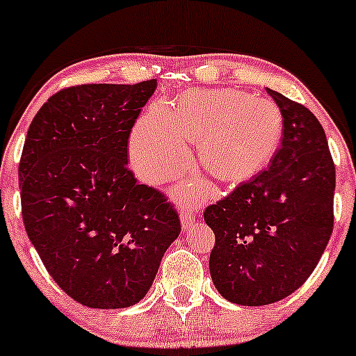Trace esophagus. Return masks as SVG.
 I'll use <instances>...</instances> for the list:
<instances>
[{
    "label": "esophagus",
    "mask_w": 356,
    "mask_h": 356,
    "mask_svg": "<svg viewBox=\"0 0 356 356\" xmlns=\"http://www.w3.org/2000/svg\"><path fill=\"white\" fill-rule=\"evenodd\" d=\"M181 223L182 230H188V228H192V225L195 223V217H193L191 207H184L181 210Z\"/></svg>",
    "instance_id": "1"
}]
</instances>
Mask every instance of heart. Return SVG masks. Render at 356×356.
<instances>
[{
  "instance_id": "heart-1",
  "label": "heart",
  "mask_w": 356,
  "mask_h": 356,
  "mask_svg": "<svg viewBox=\"0 0 356 356\" xmlns=\"http://www.w3.org/2000/svg\"><path fill=\"white\" fill-rule=\"evenodd\" d=\"M282 113L273 100L240 90L191 92L170 103L156 102L129 138V163L146 184H163L187 168L186 143L199 141L197 161L222 182H241L271 163L282 138ZM199 181L177 197L199 195Z\"/></svg>"
}]
</instances>
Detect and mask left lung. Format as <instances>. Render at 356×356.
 <instances>
[{"instance_id":"8db88e82","label":"left lung","mask_w":356,"mask_h":356,"mask_svg":"<svg viewBox=\"0 0 356 356\" xmlns=\"http://www.w3.org/2000/svg\"><path fill=\"white\" fill-rule=\"evenodd\" d=\"M282 113L281 146L266 170L207 207L215 233L210 276L225 299L268 305L307 281L334 228L335 165L322 124L266 88Z\"/></svg>"}]
</instances>
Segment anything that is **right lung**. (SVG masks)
<instances>
[{
    "label": "right lung",
    "mask_w": 356,
    "mask_h": 356,
    "mask_svg": "<svg viewBox=\"0 0 356 356\" xmlns=\"http://www.w3.org/2000/svg\"><path fill=\"white\" fill-rule=\"evenodd\" d=\"M157 80L56 93L34 116L19 163L22 220L58 287L92 309L149 291L181 220L128 170V139Z\"/></svg>",
    "instance_id": "obj_1"
}]
</instances>
